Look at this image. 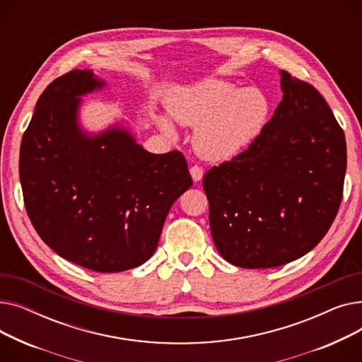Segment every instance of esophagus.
Instances as JSON below:
<instances>
[{
  "label": "esophagus",
  "mask_w": 362,
  "mask_h": 362,
  "mask_svg": "<svg viewBox=\"0 0 362 362\" xmlns=\"http://www.w3.org/2000/svg\"><path fill=\"white\" fill-rule=\"evenodd\" d=\"M189 173H191L194 182H199L204 177V170L201 165H192L189 168Z\"/></svg>",
  "instance_id": "esophagus-1"
}]
</instances>
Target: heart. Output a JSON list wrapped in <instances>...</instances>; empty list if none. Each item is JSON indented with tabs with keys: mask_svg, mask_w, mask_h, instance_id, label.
<instances>
[{
	"mask_svg": "<svg viewBox=\"0 0 362 362\" xmlns=\"http://www.w3.org/2000/svg\"><path fill=\"white\" fill-rule=\"evenodd\" d=\"M171 117L197 127L194 145L208 161H224L250 148L264 132L272 112L269 95L258 88H238L220 79L186 86L170 100ZM168 136L176 129L167 117L158 119Z\"/></svg>",
	"mask_w": 362,
	"mask_h": 362,
	"instance_id": "b5f03b06",
	"label": "heart"
}]
</instances>
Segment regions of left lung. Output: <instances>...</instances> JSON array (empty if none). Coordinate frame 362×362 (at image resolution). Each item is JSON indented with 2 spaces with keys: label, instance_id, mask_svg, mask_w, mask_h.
<instances>
[{
  "label": "left lung",
  "instance_id": "8db88e82",
  "mask_svg": "<svg viewBox=\"0 0 362 362\" xmlns=\"http://www.w3.org/2000/svg\"><path fill=\"white\" fill-rule=\"evenodd\" d=\"M280 74L283 100L259 138L202 182L216 248L242 269H272L310 252L344 197V130L313 85Z\"/></svg>",
  "mask_w": 362,
  "mask_h": 362
}]
</instances>
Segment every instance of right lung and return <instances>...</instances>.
<instances>
[{"label": "right lung", "instance_id": "1", "mask_svg": "<svg viewBox=\"0 0 362 362\" xmlns=\"http://www.w3.org/2000/svg\"><path fill=\"white\" fill-rule=\"evenodd\" d=\"M104 85L76 69L45 88L22 139L18 175L28 216L54 252L117 273L156 252L170 208L192 177L179 151L151 154L119 126L98 135L81 129V97Z\"/></svg>", "mask_w": 362, "mask_h": 362}]
</instances>
